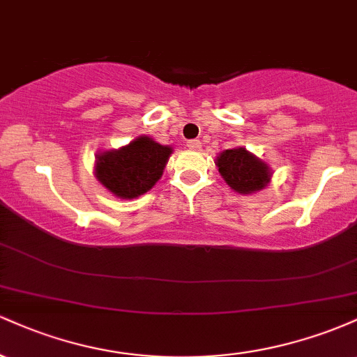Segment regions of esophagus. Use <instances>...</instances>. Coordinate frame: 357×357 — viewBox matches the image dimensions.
Listing matches in <instances>:
<instances>
[{
	"mask_svg": "<svg viewBox=\"0 0 357 357\" xmlns=\"http://www.w3.org/2000/svg\"><path fill=\"white\" fill-rule=\"evenodd\" d=\"M188 149H191V151H198V149H202V142L198 141V139H191V141H188Z\"/></svg>",
	"mask_w": 357,
	"mask_h": 357,
	"instance_id": "obj_1",
	"label": "esophagus"
}]
</instances>
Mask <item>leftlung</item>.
<instances>
[{"label": "left lung", "mask_w": 357, "mask_h": 357, "mask_svg": "<svg viewBox=\"0 0 357 357\" xmlns=\"http://www.w3.org/2000/svg\"><path fill=\"white\" fill-rule=\"evenodd\" d=\"M220 174L233 191L240 195H252L264 190L272 178V169L245 147L227 149L216 158Z\"/></svg>", "instance_id": "1"}]
</instances>
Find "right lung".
Here are the masks:
<instances>
[{
    "mask_svg": "<svg viewBox=\"0 0 357 357\" xmlns=\"http://www.w3.org/2000/svg\"><path fill=\"white\" fill-rule=\"evenodd\" d=\"M171 153L169 146L139 136L121 149L97 154L96 178L117 198H137L161 179Z\"/></svg>",
    "mask_w": 357,
    "mask_h": 357,
    "instance_id": "right-lung-1",
    "label": "right lung"
}]
</instances>
